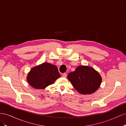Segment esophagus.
Listing matches in <instances>:
<instances>
[{
    "instance_id": "34e87169",
    "label": "esophagus",
    "mask_w": 126,
    "mask_h": 126,
    "mask_svg": "<svg viewBox=\"0 0 126 126\" xmlns=\"http://www.w3.org/2000/svg\"><path fill=\"white\" fill-rule=\"evenodd\" d=\"M67 75L66 73H63V77H64V78H66L67 77Z\"/></svg>"
}]
</instances>
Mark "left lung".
Returning a JSON list of instances; mask_svg holds the SVG:
<instances>
[{
    "label": "left lung",
    "mask_w": 126,
    "mask_h": 126,
    "mask_svg": "<svg viewBox=\"0 0 126 126\" xmlns=\"http://www.w3.org/2000/svg\"><path fill=\"white\" fill-rule=\"evenodd\" d=\"M68 79L75 89L81 94H91L100 87L101 77L94 68L85 66L78 67L68 75Z\"/></svg>",
    "instance_id": "obj_1"
}]
</instances>
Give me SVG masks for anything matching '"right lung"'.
<instances>
[{
  "instance_id": "1",
  "label": "right lung",
  "mask_w": 126,
  "mask_h": 126,
  "mask_svg": "<svg viewBox=\"0 0 126 126\" xmlns=\"http://www.w3.org/2000/svg\"><path fill=\"white\" fill-rule=\"evenodd\" d=\"M60 77V75L56 66L45 63L32 69L27 79L32 87L43 89L52 84Z\"/></svg>"
}]
</instances>
